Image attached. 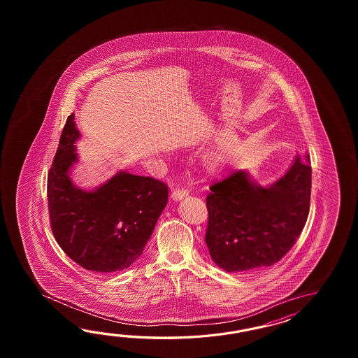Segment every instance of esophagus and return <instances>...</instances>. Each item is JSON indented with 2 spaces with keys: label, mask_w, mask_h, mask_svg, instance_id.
<instances>
[{
  "label": "esophagus",
  "mask_w": 358,
  "mask_h": 358,
  "mask_svg": "<svg viewBox=\"0 0 358 358\" xmlns=\"http://www.w3.org/2000/svg\"><path fill=\"white\" fill-rule=\"evenodd\" d=\"M188 196V192L184 189H176L171 192V199L173 201H182Z\"/></svg>",
  "instance_id": "34e87169"
}]
</instances>
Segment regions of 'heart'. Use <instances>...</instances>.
Here are the masks:
<instances>
[{
    "instance_id": "1",
    "label": "heart",
    "mask_w": 358,
    "mask_h": 358,
    "mask_svg": "<svg viewBox=\"0 0 358 358\" xmlns=\"http://www.w3.org/2000/svg\"><path fill=\"white\" fill-rule=\"evenodd\" d=\"M228 162V155L222 150H215L205 156V168L208 173L216 174L221 171Z\"/></svg>"
}]
</instances>
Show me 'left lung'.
<instances>
[{
    "label": "left lung",
    "instance_id": "8db88e82",
    "mask_svg": "<svg viewBox=\"0 0 358 358\" xmlns=\"http://www.w3.org/2000/svg\"><path fill=\"white\" fill-rule=\"evenodd\" d=\"M311 165L296 157L267 185L239 170L213 184L206 198V244L217 266L241 273L273 266L296 243L310 211Z\"/></svg>",
    "mask_w": 358,
    "mask_h": 358
}]
</instances>
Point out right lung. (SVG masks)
<instances>
[{
	"instance_id": "1",
	"label": "right lung",
	"mask_w": 358,
	"mask_h": 358,
	"mask_svg": "<svg viewBox=\"0 0 358 358\" xmlns=\"http://www.w3.org/2000/svg\"><path fill=\"white\" fill-rule=\"evenodd\" d=\"M74 114L61 133L47 179L51 228L62 251L80 266L101 274L128 268L137 261L162 210L168 185L125 170L92 189L71 179L80 131Z\"/></svg>"
}]
</instances>
